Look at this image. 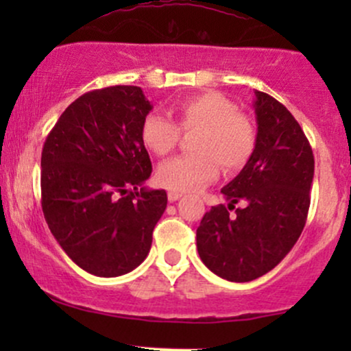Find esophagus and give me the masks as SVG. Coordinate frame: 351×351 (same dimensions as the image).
Returning <instances> with one entry per match:
<instances>
[{"label": "esophagus", "mask_w": 351, "mask_h": 351, "mask_svg": "<svg viewBox=\"0 0 351 351\" xmlns=\"http://www.w3.org/2000/svg\"><path fill=\"white\" fill-rule=\"evenodd\" d=\"M181 196H183V193H178V191H168V201L170 203H175V201H178Z\"/></svg>", "instance_id": "1"}]
</instances>
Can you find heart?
<instances>
[{
	"label": "heart",
	"mask_w": 351,
	"mask_h": 351,
	"mask_svg": "<svg viewBox=\"0 0 351 351\" xmlns=\"http://www.w3.org/2000/svg\"><path fill=\"white\" fill-rule=\"evenodd\" d=\"M175 122L158 114L143 119L140 136L156 156L171 153L180 142V130H198L193 138L196 153L181 155L160 165L156 178L165 188L184 193L195 191L224 171L234 173L252 156L257 143L256 127L241 114L232 100L217 92H201L180 100L171 107Z\"/></svg>",
	"instance_id": "heart-1"
}]
</instances>
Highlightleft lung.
Segmentation results:
<instances>
[{"label": "left lung", "mask_w": 351, "mask_h": 351, "mask_svg": "<svg viewBox=\"0 0 351 351\" xmlns=\"http://www.w3.org/2000/svg\"><path fill=\"white\" fill-rule=\"evenodd\" d=\"M254 108L252 156L221 189L228 206H213L196 229L201 261L231 282L264 276L293 247L307 221L315 168L307 136L279 100L256 90ZM239 200L245 206L229 217Z\"/></svg>", "instance_id": "1"}]
</instances>
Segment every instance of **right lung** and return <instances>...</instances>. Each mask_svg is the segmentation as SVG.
<instances>
[{
    "mask_svg": "<svg viewBox=\"0 0 351 351\" xmlns=\"http://www.w3.org/2000/svg\"><path fill=\"white\" fill-rule=\"evenodd\" d=\"M152 110L142 88L114 86L80 95L41 155V204L64 252L99 277L134 271L167 209L165 189H147L152 162L140 136Z\"/></svg>",
    "mask_w": 351,
    "mask_h": 351,
    "instance_id": "right-lung-1",
    "label": "right lung"
}]
</instances>
